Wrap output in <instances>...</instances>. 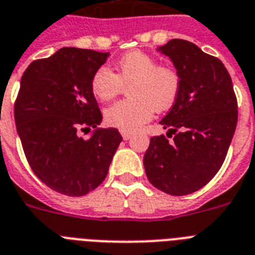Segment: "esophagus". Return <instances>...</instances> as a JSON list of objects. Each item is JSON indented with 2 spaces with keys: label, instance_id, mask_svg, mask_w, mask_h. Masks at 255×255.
<instances>
[{
  "label": "esophagus",
  "instance_id": "obj_1",
  "mask_svg": "<svg viewBox=\"0 0 255 255\" xmlns=\"http://www.w3.org/2000/svg\"><path fill=\"white\" fill-rule=\"evenodd\" d=\"M120 133H122V136H123V139H124V140H129V139H131V136H132L131 132L122 131V132H120Z\"/></svg>",
  "mask_w": 255,
  "mask_h": 255
}]
</instances>
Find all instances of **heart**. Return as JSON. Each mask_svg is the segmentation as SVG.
Here are the masks:
<instances>
[{"label":"heart","mask_w":255,"mask_h":255,"mask_svg":"<svg viewBox=\"0 0 255 255\" xmlns=\"http://www.w3.org/2000/svg\"><path fill=\"white\" fill-rule=\"evenodd\" d=\"M127 87L128 99L116 102L104 110L108 126L120 131H136L155 111H167L181 91V77L172 66L157 65L149 54L133 50L124 54L114 70L99 67L90 81L92 95L99 102L114 99Z\"/></svg>","instance_id":"1"}]
</instances>
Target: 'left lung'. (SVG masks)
<instances>
[{
	"label": "left lung",
	"mask_w": 255,
	"mask_h": 255,
	"mask_svg": "<svg viewBox=\"0 0 255 255\" xmlns=\"http://www.w3.org/2000/svg\"><path fill=\"white\" fill-rule=\"evenodd\" d=\"M181 77V91L160 124L167 136L149 141L144 168L152 185L172 196L201 189L226 157L237 127V98L228 70L218 58L184 39L157 47Z\"/></svg>",
	"instance_id": "8db88e82"
}]
</instances>
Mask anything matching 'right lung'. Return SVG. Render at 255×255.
<instances>
[{
	"label": "right lung",
	"mask_w": 255,
	"mask_h": 255,
	"mask_svg": "<svg viewBox=\"0 0 255 255\" xmlns=\"http://www.w3.org/2000/svg\"><path fill=\"white\" fill-rule=\"evenodd\" d=\"M110 53L63 47L31 62L21 78L14 119L22 148L43 184L85 196L103 182L122 141L116 128H98L102 112L90 88ZM95 128L90 139L79 131Z\"/></svg>",
	"instance_id": "1"
}]
</instances>
